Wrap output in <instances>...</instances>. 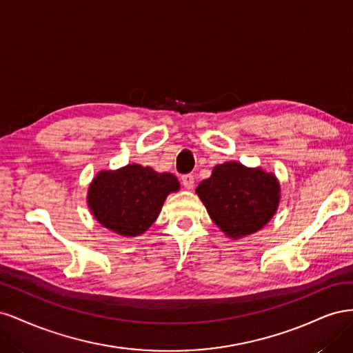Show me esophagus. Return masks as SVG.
Returning a JSON list of instances; mask_svg holds the SVG:
<instances>
[{
  "label": "esophagus",
  "mask_w": 353,
  "mask_h": 353,
  "mask_svg": "<svg viewBox=\"0 0 353 353\" xmlns=\"http://www.w3.org/2000/svg\"><path fill=\"white\" fill-rule=\"evenodd\" d=\"M181 179H183V184L187 190H193V187H194V176L193 175H184Z\"/></svg>",
  "instance_id": "esophagus-1"
}]
</instances>
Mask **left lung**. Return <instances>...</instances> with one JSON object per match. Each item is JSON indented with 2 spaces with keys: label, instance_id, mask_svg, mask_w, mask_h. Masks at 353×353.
Instances as JSON below:
<instances>
[{
  "label": "left lung",
  "instance_id": "8db88e82",
  "mask_svg": "<svg viewBox=\"0 0 353 353\" xmlns=\"http://www.w3.org/2000/svg\"><path fill=\"white\" fill-rule=\"evenodd\" d=\"M209 216L228 239L240 240L262 230L279 210L280 181L262 168L225 162L196 188Z\"/></svg>",
  "mask_w": 353,
  "mask_h": 353
}]
</instances>
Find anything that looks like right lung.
Listing matches in <instances>:
<instances>
[{"label": "right lung", "instance_id": "obj_1", "mask_svg": "<svg viewBox=\"0 0 353 353\" xmlns=\"http://www.w3.org/2000/svg\"><path fill=\"white\" fill-rule=\"evenodd\" d=\"M178 190L175 175L131 163L114 170H100L88 187L87 205L104 228L132 239L153 225L166 197Z\"/></svg>", "mask_w": 353, "mask_h": 353}]
</instances>
